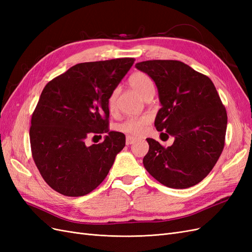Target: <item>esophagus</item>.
<instances>
[{"label": "esophagus", "instance_id": "34e87169", "mask_svg": "<svg viewBox=\"0 0 252 252\" xmlns=\"http://www.w3.org/2000/svg\"><path fill=\"white\" fill-rule=\"evenodd\" d=\"M134 142H136V139L133 136H126V145H131Z\"/></svg>", "mask_w": 252, "mask_h": 252}]
</instances>
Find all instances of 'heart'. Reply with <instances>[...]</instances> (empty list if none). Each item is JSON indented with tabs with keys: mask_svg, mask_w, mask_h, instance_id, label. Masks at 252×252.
Listing matches in <instances>:
<instances>
[{
	"mask_svg": "<svg viewBox=\"0 0 252 252\" xmlns=\"http://www.w3.org/2000/svg\"><path fill=\"white\" fill-rule=\"evenodd\" d=\"M128 82L136 93L144 98L150 94H155V83L147 73H145L143 71H136L130 75ZM117 97L118 89H114L111 91V94L107 100V108L109 111H113L114 108H116ZM150 121L151 117L149 114L128 118L123 122V123H121L119 125V130L130 135H141L146 131Z\"/></svg>",
	"mask_w": 252,
	"mask_h": 252,
	"instance_id": "1",
	"label": "heart"
}]
</instances>
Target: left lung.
Wrapping results in <instances>:
<instances>
[{"label": "left lung", "mask_w": 252, "mask_h": 252, "mask_svg": "<svg viewBox=\"0 0 252 252\" xmlns=\"http://www.w3.org/2000/svg\"><path fill=\"white\" fill-rule=\"evenodd\" d=\"M155 81L162 108L155 126L174 136L169 147L146 139V170L175 189L194 186L207 177L225 145L227 112L212 81L180 61L152 60L135 65Z\"/></svg>", "instance_id": "left-lung-1"}]
</instances>
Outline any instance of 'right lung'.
<instances>
[{
    "mask_svg": "<svg viewBox=\"0 0 252 252\" xmlns=\"http://www.w3.org/2000/svg\"><path fill=\"white\" fill-rule=\"evenodd\" d=\"M134 63L133 58L80 63L44 87L29 129L33 161L57 192L82 196L94 190L125 146V135L109 131L107 100ZM108 133L87 147L90 136Z\"/></svg>",
    "mask_w": 252,
    "mask_h": 252,
    "instance_id": "right-lung-1",
    "label": "right lung"
}]
</instances>
